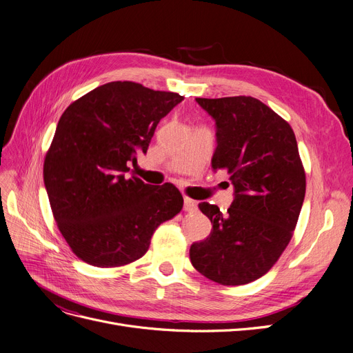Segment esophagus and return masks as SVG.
I'll use <instances>...</instances> for the list:
<instances>
[{
    "mask_svg": "<svg viewBox=\"0 0 353 353\" xmlns=\"http://www.w3.org/2000/svg\"><path fill=\"white\" fill-rule=\"evenodd\" d=\"M185 210L189 213H193L197 210V203L193 201V199H190V197L185 199Z\"/></svg>",
    "mask_w": 353,
    "mask_h": 353,
    "instance_id": "34e87169",
    "label": "esophagus"
}]
</instances>
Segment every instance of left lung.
I'll use <instances>...</instances> for the list:
<instances>
[{
  "mask_svg": "<svg viewBox=\"0 0 353 353\" xmlns=\"http://www.w3.org/2000/svg\"><path fill=\"white\" fill-rule=\"evenodd\" d=\"M216 122L213 170H226L235 199L226 213L199 203L210 235L190 247L192 265L222 285L267 274L285 250L303 206L305 173L294 131L252 97L196 98Z\"/></svg>",
  "mask_w": 353,
  "mask_h": 353,
  "instance_id": "8db88e82",
  "label": "left lung"
}]
</instances>
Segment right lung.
<instances>
[{"instance_id": "add662e5", "label": "right lung", "mask_w": 353, "mask_h": 353, "mask_svg": "<svg viewBox=\"0 0 353 353\" xmlns=\"http://www.w3.org/2000/svg\"><path fill=\"white\" fill-rule=\"evenodd\" d=\"M181 101L118 81L88 92L60 117L43 177L59 231L82 261L101 268L137 261L159 225L181 210L183 196L170 183L127 177L160 119Z\"/></svg>"}]
</instances>
